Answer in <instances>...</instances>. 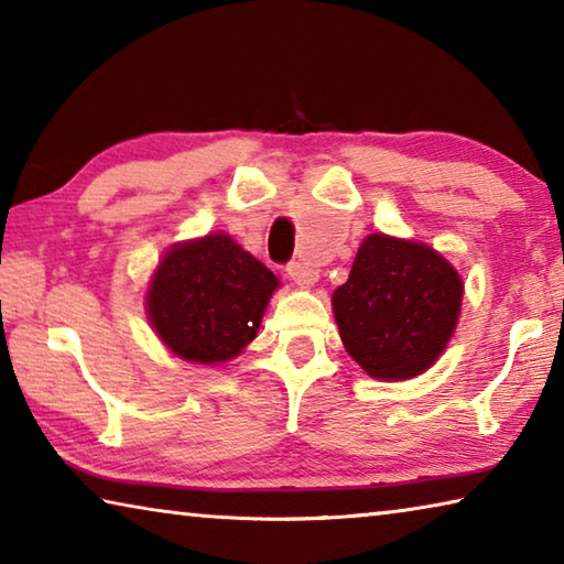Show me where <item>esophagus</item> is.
<instances>
[{
	"label": "esophagus",
	"instance_id": "34e87169",
	"mask_svg": "<svg viewBox=\"0 0 564 564\" xmlns=\"http://www.w3.org/2000/svg\"><path fill=\"white\" fill-rule=\"evenodd\" d=\"M289 279L295 285H301V289H311V285H316V281H318V271L303 261H293L289 265Z\"/></svg>",
	"mask_w": 564,
	"mask_h": 564
}]
</instances>
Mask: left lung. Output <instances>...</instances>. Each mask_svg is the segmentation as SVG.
<instances>
[{"label": "left lung", "instance_id": "left-lung-1", "mask_svg": "<svg viewBox=\"0 0 564 564\" xmlns=\"http://www.w3.org/2000/svg\"><path fill=\"white\" fill-rule=\"evenodd\" d=\"M463 293L460 273L435 248L370 234L330 301L343 346L366 376L410 380L443 356Z\"/></svg>", "mask_w": 564, "mask_h": 564}]
</instances>
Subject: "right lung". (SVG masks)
<instances>
[{
	"label": "right lung",
	"mask_w": 564,
	"mask_h": 564,
	"mask_svg": "<svg viewBox=\"0 0 564 564\" xmlns=\"http://www.w3.org/2000/svg\"><path fill=\"white\" fill-rule=\"evenodd\" d=\"M281 281L224 231L169 248L151 273L147 316L176 358L221 366L259 336Z\"/></svg>",
	"instance_id": "add662e5"
}]
</instances>
